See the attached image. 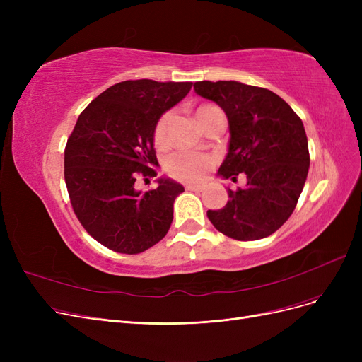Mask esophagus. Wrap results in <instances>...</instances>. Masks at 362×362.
<instances>
[{
  "instance_id": "obj_1",
  "label": "esophagus",
  "mask_w": 362,
  "mask_h": 362,
  "mask_svg": "<svg viewBox=\"0 0 362 362\" xmlns=\"http://www.w3.org/2000/svg\"><path fill=\"white\" fill-rule=\"evenodd\" d=\"M185 189L192 190V192H202L204 185H198V184H185Z\"/></svg>"
}]
</instances>
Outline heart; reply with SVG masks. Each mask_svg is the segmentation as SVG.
<instances>
[{"label": "heart", "mask_w": 362, "mask_h": 362, "mask_svg": "<svg viewBox=\"0 0 362 362\" xmlns=\"http://www.w3.org/2000/svg\"><path fill=\"white\" fill-rule=\"evenodd\" d=\"M217 110V107L211 104H205L196 108V117L201 122V125L205 122L206 116L211 112ZM172 119V112L164 113L156 125L154 129V141L157 146H166L168 144V133H169V124ZM214 160L210 156L198 154V152H187L180 151L172 154L164 164V169L170 178L178 180L182 182H198L202 181L206 173L213 168Z\"/></svg>", "instance_id": "b5f03b06"}]
</instances>
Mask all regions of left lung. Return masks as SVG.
<instances>
[{
    "label": "left lung",
    "mask_w": 362,
    "mask_h": 362,
    "mask_svg": "<svg viewBox=\"0 0 362 362\" xmlns=\"http://www.w3.org/2000/svg\"><path fill=\"white\" fill-rule=\"evenodd\" d=\"M194 92L222 108L229 124L228 154L218 175L246 185L228 189L229 201L206 216L217 231L240 242L269 237L288 221L310 168L300 117L281 96L238 81H198Z\"/></svg>",
    "instance_id": "left-lung-1"
}]
</instances>
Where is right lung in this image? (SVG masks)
<instances>
[{"label": "right lung", "mask_w": 362, "mask_h": 362, "mask_svg": "<svg viewBox=\"0 0 362 362\" xmlns=\"http://www.w3.org/2000/svg\"><path fill=\"white\" fill-rule=\"evenodd\" d=\"M190 81L128 80L87 105L64 149V181L75 216L96 242L140 254L168 234L173 202L184 192L169 178L141 193L137 177H156L154 129L192 89ZM146 178V180H148Z\"/></svg>", "instance_id": "right-lung-1"}]
</instances>
